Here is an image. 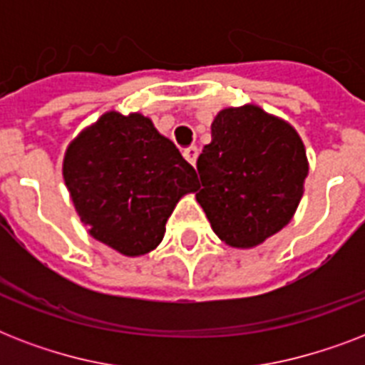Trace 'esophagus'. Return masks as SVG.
Segmentation results:
<instances>
[{"mask_svg":"<svg viewBox=\"0 0 365 365\" xmlns=\"http://www.w3.org/2000/svg\"><path fill=\"white\" fill-rule=\"evenodd\" d=\"M183 157L189 160V165H193L197 163V157H199V149L195 148V145H191V148L183 149Z\"/></svg>","mask_w":365,"mask_h":365,"instance_id":"obj_1","label":"esophagus"}]
</instances>
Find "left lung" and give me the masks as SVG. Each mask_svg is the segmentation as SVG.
<instances>
[{
    "label": "left lung",
    "instance_id": "1",
    "mask_svg": "<svg viewBox=\"0 0 365 365\" xmlns=\"http://www.w3.org/2000/svg\"><path fill=\"white\" fill-rule=\"evenodd\" d=\"M197 202L231 248H255L286 227L305 191L309 160L294 126L255 104L214 117L197 160Z\"/></svg>",
    "mask_w": 365,
    "mask_h": 365
}]
</instances>
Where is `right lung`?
I'll return each mask as SVG.
<instances>
[{
  "label": "right lung",
  "mask_w": 365,
  "mask_h": 365,
  "mask_svg": "<svg viewBox=\"0 0 365 365\" xmlns=\"http://www.w3.org/2000/svg\"><path fill=\"white\" fill-rule=\"evenodd\" d=\"M62 176L93 239L138 257L155 250L197 172L142 113L106 111L66 149Z\"/></svg>",
  "instance_id": "obj_1"
}]
</instances>
